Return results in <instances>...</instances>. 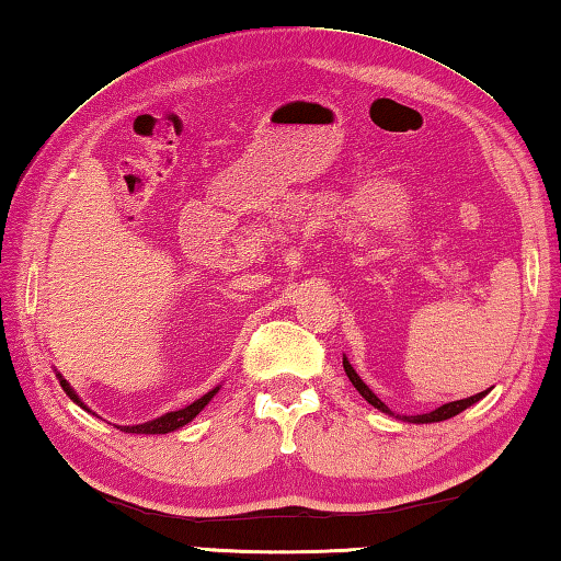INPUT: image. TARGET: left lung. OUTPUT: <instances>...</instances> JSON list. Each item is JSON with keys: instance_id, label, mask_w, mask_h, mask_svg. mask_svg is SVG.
I'll list each match as a JSON object with an SVG mask.
<instances>
[{"instance_id": "1", "label": "left lung", "mask_w": 561, "mask_h": 561, "mask_svg": "<svg viewBox=\"0 0 561 561\" xmlns=\"http://www.w3.org/2000/svg\"><path fill=\"white\" fill-rule=\"evenodd\" d=\"M342 366H344V374L350 376V380H352V386L359 390V396L368 402V404H374L376 410H380V412H386V414H392L390 410H388V404L386 402H380L376 396H374V390L368 388L364 380L359 378V374L354 371V366L347 362V356H344L342 359ZM486 392L490 390H482V392H478V396H472V398H465V400H456V402H446V404H440V408H436L434 412H426V414H414V416H402L404 422H412V424H432V422H444V420H450V416H456V414H460L462 410H468L470 404H474V402H480Z\"/></svg>"}]
</instances>
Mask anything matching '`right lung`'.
I'll use <instances>...</instances> for the list:
<instances>
[{
	"mask_svg": "<svg viewBox=\"0 0 561 561\" xmlns=\"http://www.w3.org/2000/svg\"><path fill=\"white\" fill-rule=\"evenodd\" d=\"M57 378H59V386H62V390L69 396V400H75L79 408H83V410L89 412L87 404L79 400V396H77L75 390H71V386L67 383V380L59 376V374H57ZM217 392H219V388H214V390L207 392V396H202L193 404H187V408L175 410V412H165L163 416H159V420H151V422H145V424H135V426H117V428H121V432H125V434H169V432H175V428H181L187 422H193L195 416L202 410H205V404H209V400L217 396Z\"/></svg>",
	"mask_w": 561,
	"mask_h": 561,
	"instance_id": "obj_1",
	"label": "right lung"
}]
</instances>
